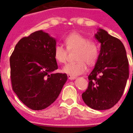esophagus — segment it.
I'll return each mask as SVG.
<instances>
[{
  "label": "esophagus",
  "instance_id": "1",
  "mask_svg": "<svg viewBox=\"0 0 133 133\" xmlns=\"http://www.w3.org/2000/svg\"><path fill=\"white\" fill-rule=\"evenodd\" d=\"M68 78L69 79H70V80H73V79H75L76 77L75 76H72V75H68Z\"/></svg>",
  "mask_w": 133,
  "mask_h": 133
}]
</instances>
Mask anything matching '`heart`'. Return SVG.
I'll return each instance as SVG.
<instances>
[{
	"label": "heart",
	"instance_id": "1",
	"mask_svg": "<svg viewBox=\"0 0 133 133\" xmlns=\"http://www.w3.org/2000/svg\"><path fill=\"white\" fill-rule=\"evenodd\" d=\"M66 48L61 45H56L54 48V56L56 61L65 63L67 61L68 51L77 50L75 56V63L67 64L63 71L72 76L81 75L86 70L87 65L93 66L97 63L99 55V48L97 43L90 41L82 34L72 32L67 35L64 38Z\"/></svg>",
	"mask_w": 133,
	"mask_h": 133
}]
</instances>
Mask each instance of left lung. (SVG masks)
<instances>
[{
    "instance_id": "obj_1",
    "label": "left lung",
    "mask_w": 133,
    "mask_h": 133,
    "mask_svg": "<svg viewBox=\"0 0 133 133\" xmlns=\"http://www.w3.org/2000/svg\"><path fill=\"white\" fill-rule=\"evenodd\" d=\"M95 38L101 43V50L82 99L90 108L101 110L111 108L120 100L129 77V68L126 49L119 39L102 29Z\"/></svg>"
}]
</instances>
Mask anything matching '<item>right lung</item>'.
Masks as SVG:
<instances>
[{
    "label": "right lung",
    "mask_w": 133,
    "mask_h": 133,
    "mask_svg": "<svg viewBox=\"0 0 133 133\" xmlns=\"http://www.w3.org/2000/svg\"><path fill=\"white\" fill-rule=\"evenodd\" d=\"M56 40L42 30L23 37L16 45L10 63L14 92L29 108L45 109L57 99L66 82L54 58Z\"/></svg>",
    "instance_id": "add662e5"
}]
</instances>
